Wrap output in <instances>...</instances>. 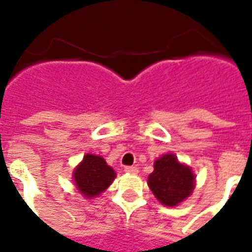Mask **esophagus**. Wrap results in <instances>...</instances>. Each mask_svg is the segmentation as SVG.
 Returning <instances> with one entry per match:
<instances>
[{
    "mask_svg": "<svg viewBox=\"0 0 252 252\" xmlns=\"http://www.w3.org/2000/svg\"><path fill=\"white\" fill-rule=\"evenodd\" d=\"M124 171H126V173H128V174H137V173H139L137 167H133V166H128V167H126V169H124Z\"/></svg>",
    "mask_w": 252,
    "mask_h": 252,
    "instance_id": "1",
    "label": "esophagus"
}]
</instances>
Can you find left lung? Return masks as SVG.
Here are the masks:
<instances>
[{
    "mask_svg": "<svg viewBox=\"0 0 252 252\" xmlns=\"http://www.w3.org/2000/svg\"><path fill=\"white\" fill-rule=\"evenodd\" d=\"M194 181V174L189 166L180 163L173 154H166L155 160L147 184L159 202L166 206H175L191 194Z\"/></svg>",
    "mask_w": 252,
    "mask_h": 252,
    "instance_id": "obj_1",
    "label": "left lung"
}]
</instances>
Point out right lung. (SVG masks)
Here are the masks:
<instances>
[{
  "mask_svg": "<svg viewBox=\"0 0 252 252\" xmlns=\"http://www.w3.org/2000/svg\"><path fill=\"white\" fill-rule=\"evenodd\" d=\"M115 178V170L106 164L104 158L93 154H86L72 173L77 189L86 198L101 194L109 188Z\"/></svg>",
  "mask_w": 252,
  "mask_h": 252,
  "instance_id": "right-lung-1",
  "label": "right lung"
}]
</instances>
